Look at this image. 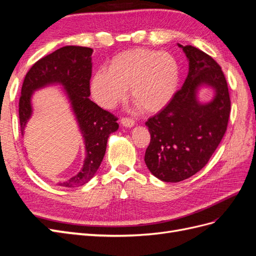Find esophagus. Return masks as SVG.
Listing matches in <instances>:
<instances>
[{"mask_svg":"<svg viewBox=\"0 0 256 256\" xmlns=\"http://www.w3.org/2000/svg\"><path fill=\"white\" fill-rule=\"evenodd\" d=\"M122 124L126 127H132L134 125V120L131 118H122Z\"/></svg>","mask_w":256,"mask_h":256,"instance_id":"esophagus-1","label":"esophagus"}]
</instances>
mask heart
Returning a JSON list of instances; mask_svg holds the SVG:
<instances>
[{
  "label": "heart",
  "mask_w": 256,
  "mask_h": 256,
  "mask_svg": "<svg viewBox=\"0 0 256 256\" xmlns=\"http://www.w3.org/2000/svg\"><path fill=\"white\" fill-rule=\"evenodd\" d=\"M180 66L171 54L143 48L126 50L115 56L109 66L92 78L90 92L96 102L112 108L126 96L145 112H158L174 96Z\"/></svg>",
  "instance_id": "obj_1"
}]
</instances>
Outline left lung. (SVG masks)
Listing matches in <instances>:
<instances>
[{
	"label": "left lung",
	"instance_id": "8db88e82",
	"mask_svg": "<svg viewBox=\"0 0 256 256\" xmlns=\"http://www.w3.org/2000/svg\"><path fill=\"white\" fill-rule=\"evenodd\" d=\"M189 60V74L182 88L168 104L146 122L150 142L145 164L154 176L166 182H178L202 170L226 134L230 99L220 65L205 52L182 46ZM209 84L216 92L210 103L200 104L196 90Z\"/></svg>",
	"mask_w": 256,
	"mask_h": 256
}]
</instances>
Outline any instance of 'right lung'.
<instances>
[{
  "label": "right lung",
  "instance_id": "add662e5",
  "mask_svg": "<svg viewBox=\"0 0 256 256\" xmlns=\"http://www.w3.org/2000/svg\"><path fill=\"white\" fill-rule=\"evenodd\" d=\"M92 49L66 46L44 56L30 68L23 80L19 99L20 130L32 114L30 96L37 88L60 83L66 88L74 112L84 136L86 158L81 171L65 182L64 187H80L95 175L104 159L109 136L118 129V118L92 102L90 81L92 76Z\"/></svg>",
  "mask_w": 256,
  "mask_h": 256
}]
</instances>
